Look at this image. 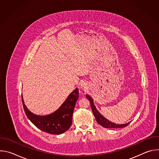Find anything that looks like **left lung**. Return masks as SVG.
Segmentation results:
<instances>
[{
  "instance_id": "1",
  "label": "left lung",
  "mask_w": 159,
  "mask_h": 159,
  "mask_svg": "<svg viewBox=\"0 0 159 159\" xmlns=\"http://www.w3.org/2000/svg\"><path fill=\"white\" fill-rule=\"evenodd\" d=\"M86 98L90 101V107H91V109L93 111V114L94 115V117L96 120V121L102 126L106 128H124L126 126H128L130 122L123 124V125H116L115 123H112V122L108 121L106 120L105 118H104L100 113L97 111L96 107L94 106L93 104V99L90 98L89 95H86Z\"/></svg>"
}]
</instances>
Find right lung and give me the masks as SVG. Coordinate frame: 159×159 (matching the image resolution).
<instances>
[{"mask_svg":"<svg viewBox=\"0 0 159 159\" xmlns=\"http://www.w3.org/2000/svg\"><path fill=\"white\" fill-rule=\"evenodd\" d=\"M21 97L28 118L41 131L50 134H60L70 127L74 109L79 98L78 89L74 90L57 111L48 116H39L31 112L25 106L22 96Z\"/></svg>","mask_w":159,"mask_h":159,"instance_id":"right-lung-1","label":"right lung"}]
</instances>
